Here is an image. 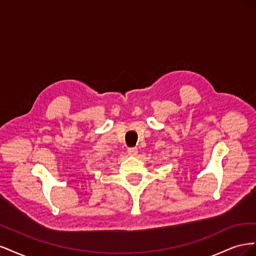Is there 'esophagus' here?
I'll use <instances>...</instances> for the list:
<instances>
[{
    "label": "esophagus",
    "mask_w": 256,
    "mask_h": 256,
    "mask_svg": "<svg viewBox=\"0 0 256 256\" xmlns=\"http://www.w3.org/2000/svg\"><path fill=\"white\" fill-rule=\"evenodd\" d=\"M128 154H131V156H136V154H138V148L136 147H131V148H128Z\"/></svg>",
    "instance_id": "obj_1"
}]
</instances>
